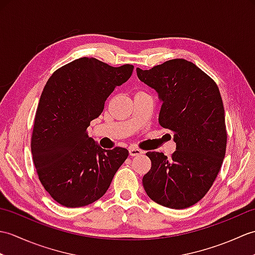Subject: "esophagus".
<instances>
[{
    "mask_svg": "<svg viewBox=\"0 0 255 255\" xmlns=\"http://www.w3.org/2000/svg\"><path fill=\"white\" fill-rule=\"evenodd\" d=\"M143 152L140 149L138 148H134V147H130L129 148V154H130L131 156H136V155H140L142 154Z\"/></svg>",
    "mask_w": 255,
    "mask_h": 255,
    "instance_id": "esophagus-1",
    "label": "esophagus"
}]
</instances>
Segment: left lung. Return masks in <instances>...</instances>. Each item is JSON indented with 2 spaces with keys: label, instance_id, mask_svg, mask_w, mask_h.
Segmentation results:
<instances>
[{
  "label": "left lung",
  "instance_id": "1",
  "mask_svg": "<svg viewBox=\"0 0 255 255\" xmlns=\"http://www.w3.org/2000/svg\"><path fill=\"white\" fill-rule=\"evenodd\" d=\"M137 75L158 93L159 123L174 132L176 143L171 159L147 152L151 169L142 178L144 191L164 207H191L209 191L225 158V110L218 86L185 59L150 70L137 68Z\"/></svg>",
  "mask_w": 255,
  "mask_h": 255
}]
</instances>
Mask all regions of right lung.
I'll list each match as a JSON object with an SVG mask.
<instances>
[{
  "label": "right lung",
  "instance_id": "right-lung-1",
  "mask_svg": "<svg viewBox=\"0 0 255 255\" xmlns=\"http://www.w3.org/2000/svg\"><path fill=\"white\" fill-rule=\"evenodd\" d=\"M132 71L131 64L114 68L84 57L48 80L36 112L31 153L42 186L59 204L75 208L100 199L127 159V149L101 148L88 127Z\"/></svg>",
  "mask_w": 255,
  "mask_h": 255
}]
</instances>
